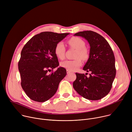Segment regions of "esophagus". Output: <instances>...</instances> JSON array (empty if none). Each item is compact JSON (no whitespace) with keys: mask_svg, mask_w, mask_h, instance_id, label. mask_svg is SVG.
<instances>
[{"mask_svg":"<svg viewBox=\"0 0 132 132\" xmlns=\"http://www.w3.org/2000/svg\"><path fill=\"white\" fill-rule=\"evenodd\" d=\"M66 71H67V74H69V73H71V71H70V70H67V69Z\"/></svg>","mask_w":132,"mask_h":132,"instance_id":"esophagus-1","label":"esophagus"}]
</instances>
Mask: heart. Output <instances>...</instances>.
<instances>
[{
    "label": "heart",
    "mask_w": 132,
    "mask_h": 132,
    "mask_svg": "<svg viewBox=\"0 0 132 132\" xmlns=\"http://www.w3.org/2000/svg\"><path fill=\"white\" fill-rule=\"evenodd\" d=\"M68 43L71 47L76 50L74 58L73 61L66 60L61 62V66L70 71L77 69L82 64L81 59L86 61L89 57V53L85 48V43L81 38L73 37L68 40ZM65 47L63 42H58L55 47V54L60 59H63L65 57Z\"/></svg>",
    "instance_id": "obj_1"
}]
</instances>
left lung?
<instances>
[{
  "instance_id": "1",
  "label": "left lung",
  "mask_w": 132,
  "mask_h": 132,
  "mask_svg": "<svg viewBox=\"0 0 132 132\" xmlns=\"http://www.w3.org/2000/svg\"><path fill=\"white\" fill-rule=\"evenodd\" d=\"M74 36L84 38L89 44V58L83 70L90 73L88 77L86 74L76 73L73 87L84 98L92 101L101 100L110 92L115 77L113 52L109 43L97 32L83 31Z\"/></svg>"
}]
</instances>
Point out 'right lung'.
Listing matches in <instances>:
<instances>
[{"mask_svg": "<svg viewBox=\"0 0 132 132\" xmlns=\"http://www.w3.org/2000/svg\"><path fill=\"white\" fill-rule=\"evenodd\" d=\"M69 33L42 32L33 36L23 47L18 62L21 85L32 100L44 102L56 93L59 82L66 75L65 68L59 66L55 47Z\"/></svg>", "mask_w": 132, "mask_h": 132, "instance_id": "right-lung-1", "label": "right lung"}]
</instances>
